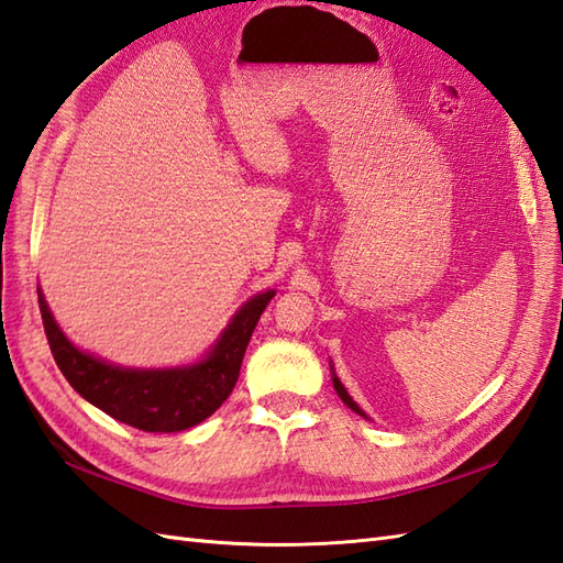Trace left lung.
I'll list each match as a JSON object with an SVG mask.
<instances>
[{
	"mask_svg": "<svg viewBox=\"0 0 563 563\" xmlns=\"http://www.w3.org/2000/svg\"><path fill=\"white\" fill-rule=\"evenodd\" d=\"M329 369H332V385H334V391L339 394V399H341V401H344V404H346V406H349V408L353 410V413H358V416L367 418V416H365V410H363V408H361L358 404H355V401L351 399V394L346 391V387H344V385H341V379L336 377V373H334V365H332V363H329Z\"/></svg>",
	"mask_w": 563,
	"mask_h": 563,
	"instance_id": "obj_1",
	"label": "left lung"
}]
</instances>
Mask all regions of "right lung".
Here are the masks:
<instances>
[{
  "label": "right lung",
  "instance_id": "add662e5",
  "mask_svg": "<svg viewBox=\"0 0 563 563\" xmlns=\"http://www.w3.org/2000/svg\"><path fill=\"white\" fill-rule=\"evenodd\" d=\"M260 291L234 312L214 344L196 363L174 367H123L80 351L54 320L37 286L40 312L54 361L84 399L143 432H181L210 418L234 389L243 353L260 314L274 298Z\"/></svg>",
  "mask_w": 563,
  "mask_h": 563
}]
</instances>
